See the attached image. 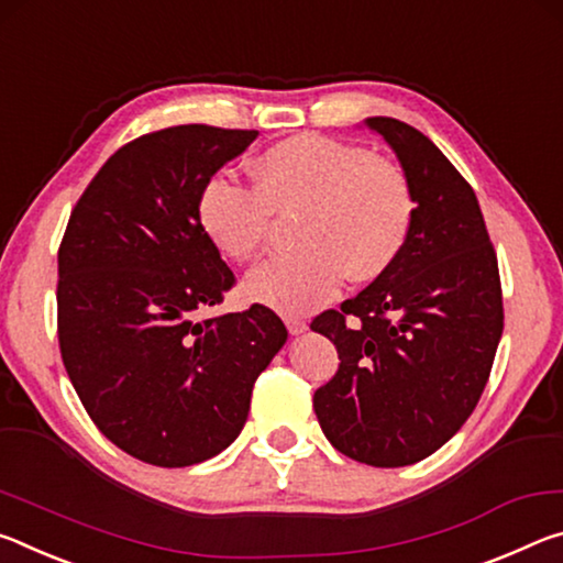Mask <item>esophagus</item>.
<instances>
[{"label": "esophagus", "instance_id": "1", "mask_svg": "<svg viewBox=\"0 0 563 563\" xmlns=\"http://www.w3.org/2000/svg\"><path fill=\"white\" fill-rule=\"evenodd\" d=\"M287 329H289V334L299 336V334H303V331H307L309 327H307V321H303V319H287Z\"/></svg>", "mask_w": 563, "mask_h": 563}]
</instances>
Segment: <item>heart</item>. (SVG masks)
<instances>
[{"mask_svg": "<svg viewBox=\"0 0 563 563\" xmlns=\"http://www.w3.org/2000/svg\"><path fill=\"white\" fill-rule=\"evenodd\" d=\"M254 189L211 174L197 197L199 224L227 260L252 262L269 244L274 214L299 211L297 249L246 276V297L287 317L334 299L346 279L372 282L407 246L417 197L394 162L358 144L301 134L264 150Z\"/></svg>", "mask_w": 563, "mask_h": 563, "instance_id": "b5f03b06", "label": "heart"}]
</instances>
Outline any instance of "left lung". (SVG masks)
I'll return each instance as SVG.
<instances>
[{"instance_id": "obj_1", "label": "left lung", "mask_w": 563, "mask_h": 563, "mask_svg": "<svg viewBox=\"0 0 563 563\" xmlns=\"http://www.w3.org/2000/svg\"><path fill=\"white\" fill-rule=\"evenodd\" d=\"M391 146L417 197L389 269L311 321L339 352L314 411L331 446L368 466H409L464 427L504 331L499 264L474 189L419 129L364 122Z\"/></svg>"}]
</instances>
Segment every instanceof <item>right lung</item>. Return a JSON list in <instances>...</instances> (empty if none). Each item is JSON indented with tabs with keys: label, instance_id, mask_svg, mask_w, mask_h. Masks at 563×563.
Segmentation results:
<instances>
[{
	"label": "right lung",
	"instance_id": "right-lung-1",
	"mask_svg": "<svg viewBox=\"0 0 563 563\" xmlns=\"http://www.w3.org/2000/svg\"><path fill=\"white\" fill-rule=\"evenodd\" d=\"M260 132L181 124L117 150L59 246L62 362L91 421L129 456L191 466L244 429L287 327L254 303L197 319L234 287L197 217L201 184Z\"/></svg>",
	"mask_w": 563,
	"mask_h": 563
}]
</instances>
